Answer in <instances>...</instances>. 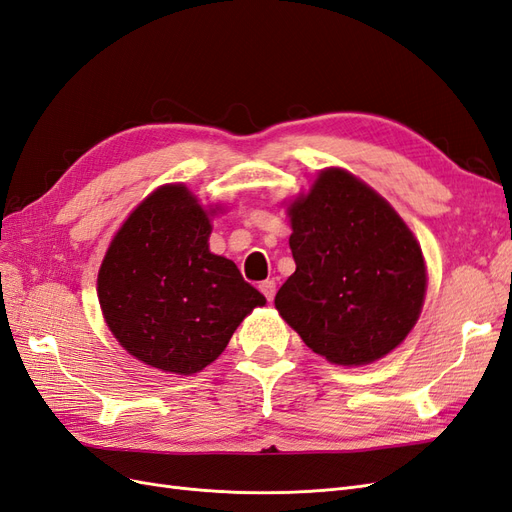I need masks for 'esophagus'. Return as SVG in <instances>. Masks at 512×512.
<instances>
[{
  "label": "esophagus",
  "instance_id": "34e87169",
  "mask_svg": "<svg viewBox=\"0 0 512 512\" xmlns=\"http://www.w3.org/2000/svg\"><path fill=\"white\" fill-rule=\"evenodd\" d=\"M260 292L265 294L267 301H273V299H275V282H271V280L262 282V284H260Z\"/></svg>",
  "mask_w": 512,
  "mask_h": 512
}]
</instances>
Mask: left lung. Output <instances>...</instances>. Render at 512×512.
<instances>
[{
    "label": "left lung",
    "mask_w": 512,
    "mask_h": 512,
    "mask_svg": "<svg viewBox=\"0 0 512 512\" xmlns=\"http://www.w3.org/2000/svg\"><path fill=\"white\" fill-rule=\"evenodd\" d=\"M294 271L275 307L307 348L356 367L395 350L421 316V245L386 200L344 168L320 170L288 205Z\"/></svg>",
    "instance_id": "obj_1"
}]
</instances>
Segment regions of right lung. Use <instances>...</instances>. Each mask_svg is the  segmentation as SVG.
Segmentation results:
<instances>
[{
    "label": "right lung",
    "mask_w": 512,
    "mask_h": 512,
    "mask_svg": "<svg viewBox=\"0 0 512 512\" xmlns=\"http://www.w3.org/2000/svg\"><path fill=\"white\" fill-rule=\"evenodd\" d=\"M215 209L200 207L183 183L162 185L117 230L98 273L117 342L168 374L205 369L243 318L267 303L235 262L209 252Z\"/></svg>",
    "instance_id": "add662e5"
}]
</instances>
